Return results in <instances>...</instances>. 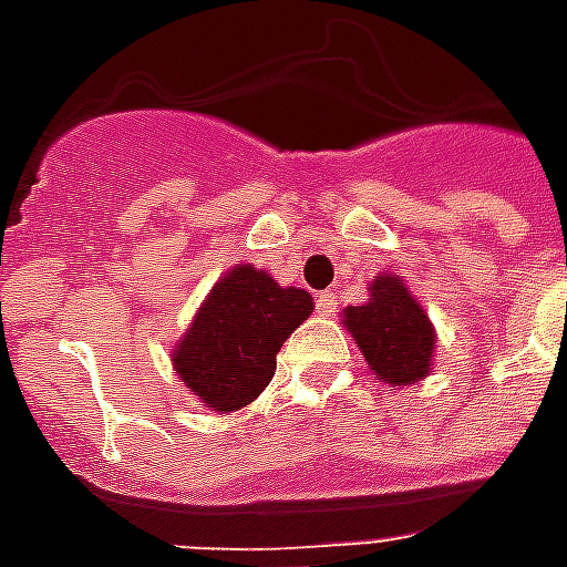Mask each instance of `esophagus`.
Masks as SVG:
<instances>
[{
  "label": "esophagus",
  "mask_w": 567,
  "mask_h": 567,
  "mask_svg": "<svg viewBox=\"0 0 567 567\" xmlns=\"http://www.w3.org/2000/svg\"><path fill=\"white\" fill-rule=\"evenodd\" d=\"M316 309H319L321 316H333V312H337V295H333V291H321V295H316Z\"/></svg>",
  "instance_id": "esophagus-1"
}]
</instances>
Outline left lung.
Returning <instances> with one entry per match:
<instances>
[{
  "label": "left lung",
  "mask_w": 567,
  "mask_h": 567,
  "mask_svg": "<svg viewBox=\"0 0 567 567\" xmlns=\"http://www.w3.org/2000/svg\"><path fill=\"white\" fill-rule=\"evenodd\" d=\"M343 324L382 382L410 385L431 370L434 328L398 276H377L368 303L346 309Z\"/></svg>",
  "instance_id": "8db88e82"
}]
</instances>
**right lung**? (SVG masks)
I'll return each instance as SVG.
<instances>
[{"mask_svg":"<svg viewBox=\"0 0 567 567\" xmlns=\"http://www.w3.org/2000/svg\"><path fill=\"white\" fill-rule=\"evenodd\" d=\"M309 312L312 297L303 288H282L248 264L234 267L175 349V370L212 410H239L267 389L276 352Z\"/></svg>","mask_w":567,"mask_h":567,"instance_id":"obj_1","label":"right lung"}]
</instances>
